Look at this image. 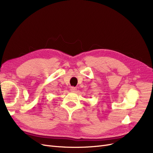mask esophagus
<instances>
[{
	"mask_svg": "<svg viewBox=\"0 0 153 153\" xmlns=\"http://www.w3.org/2000/svg\"><path fill=\"white\" fill-rule=\"evenodd\" d=\"M70 91H71V92H76V91H77V89H76V87H71Z\"/></svg>",
	"mask_w": 153,
	"mask_h": 153,
	"instance_id": "esophagus-1",
	"label": "esophagus"
}]
</instances>
